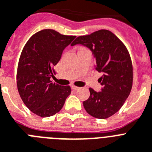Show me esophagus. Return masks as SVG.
<instances>
[{
  "mask_svg": "<svg viewBox=\"0 0 152 152\" xmlns=\"http://www.w3.org/2000/svg\"><path fill=\"white\" fill-rule=\"evenodd\" d=\"M71 88H72V89H74V90H78L79 88H79V87H77V86H75V85H72V86H71Z\"/></svg>",
  "mask_w": 152,
  "mask_h": 152,
  "instance_id": "34e87169",
  "label": "esophagus"
}]
</instances>
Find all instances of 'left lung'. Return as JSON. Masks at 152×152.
<instances>
[{"label": "left lung", "mask_w": 152, "mask_h": 152, "mask_svg": "<svg viewBox=\"0 0 152 152\" xmlns=\"http://www.w3.org/2000/svg\"><path fill=\"white\" fill-rule=\"evenodd\" d=\"M81 44L91 50L96 69L103 75L99 79L102 88H89L90 96L83 102L88 113L106 119L118 112L129 96L133 85V66L125 45L109 30L101 29L78 36L72 46Z\"/></svg>", "instance_id": "left-lung-1"}]
</instances>
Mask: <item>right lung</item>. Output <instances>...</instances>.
I'll return each mask as SVG.
<instances>
[{"mask_svg":"<svg viewBox=\"0 0 152 152\" xmlns=\"http://www.w3.org/2000/svg\"><path fill=\"white\" fill-rule=\"evenodd\" d=\"M75 37L43 29L34 34L24 46L18 65L17 87L25 105L37 116L55 115L71 94L69 85L53 83L50 78L63 51Z\"/></svg>","mask_w":152,"mask_h":152,"instance_id":"add662e5","label":"right lung"}]
</instances>
